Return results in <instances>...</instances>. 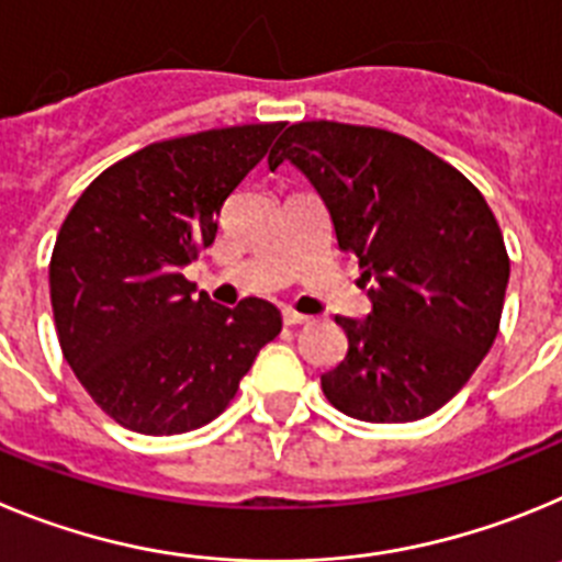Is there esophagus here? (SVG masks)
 Masks as SVG:
<instances>
[{
  "label": "esophagus",
  "mask_w": 562,
  "mask_h": 562,
  "mask_svg": "<svg viewBox=\"0 0 562 562\" xmlns=\"http://www.w3.org/2000/svg\"><path fill=\"white\" fill-rule=\"evenodd\" d=\"M282 322H285L288 327H296V325H307L311 318L302 316V313H296V311H291V307H285V311H282Z\"/></svg>",
  "instance_id": "34e87169"
}]
</instances>
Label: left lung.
<instances>
[{"mask_svg": "<svg viewBox=\"0 0 562 562\" xmlns=\"http://www.w3.org/2000/svg\"><path fill=\"white\" fill-rule=\"evenodd\" d=\"M291 161L352 251L372 313L336 316L347 356L322 392L347 417L412 423L470 381L498 333L509 257L493 210L453 165L369 125L311 120L282 134L269 168Z\"/></svg>", "mask_w": 562, "mask_h": 562, "instance_id": "1", "label": "left lung"}]
</instances>
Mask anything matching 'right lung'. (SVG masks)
<instances>
[{"label": "right lung", "instance_id": "right-lung-1", "mask_svg": "<svg viewBox=\"0 0 562 562\" xmlns=\"http://www.w3.org/2000/svg\"><path fill=\"white\" fill-rule=\"evenodd\" d=\"M285 123L176 136L105 168L60 224L49 300L60 352L114 423L170 437L218 417L277 338L271 302L215 305L181 271Z\"/></svg>", "mask_w": 562, "mask_h": 562}]
</instances>
